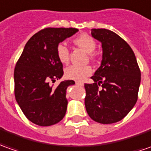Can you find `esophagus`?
I'll use <instances>...</instances> for the list:
<instances>
[{
  "mask_svg": "<svg viewBox=\"0 0 151 151\" xmlns=\"http://www.w3.org/2000/svg\"><path fill=\"white\" fill-rule=\"evenodd\" d=\"M76 86H84V84H83V83H81V82H78V81L76 82Z\"/></svg>",
  "mask_w": 151,
  "mask_h": 151,
  "instance_id": "esophagus-1",
  "label": "esophagus"
}]
</instances>
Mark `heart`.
<instances>
[{
	"instance_id": "b5f03b06",
	"label": "heart",
	"mask_w": 151,
	"mask_h": 151,
	"mask_svg": "<svg viewBox=\"0 0 151 151\" xmlns=\"http://www.w3.org/2000/svg\"><path fill=\"white\" fill-rule=\"evenodd\" d=\"M74 42L80 47L81 49L87 52H90L91 59H94L95 55L92 53L96 47V41L91 36L87 34H81L74 39ZM56 53L58 60L63 64H66L69 62V48L64 43H59L56 49ZM93 70L89 65H70L65 70V76L69 80H73L76 81H81L87 76H90Z\"/></svg>"
}]
</instances>
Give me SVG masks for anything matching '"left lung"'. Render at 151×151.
<instances>
[{"label":"left lung","mask_w":151,"mask_h":151,"mask_svg":"<svg viewBox=\"0 0 151 151\" xmlns=\"http://www.w3.org/2000/svg\"><path fill=\"white\" fill-rule=\"evenodd\" d=\"M91 35L102 42L103 60L91 77L94 83L85 84L86 111L93 121L114 123L136 104L141 70L134 52L119 35L106 29H92Z\"/></svg>","instance_id":"obj_1"}]
</instances>
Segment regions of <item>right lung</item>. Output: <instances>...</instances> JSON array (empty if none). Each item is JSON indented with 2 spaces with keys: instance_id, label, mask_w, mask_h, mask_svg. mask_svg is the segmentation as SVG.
<instances>
[{
  "instance_id": "1",
  "label": "right lung",
  "mask_w": 151,
  "mask_h": 151,
  "mask_svg": "<svg viewBox=\"0 0 151 151\" xmlns=\"http://www.w3.org/2000/svg\"><path fill=\"white\" fill-rule=\"evenodd\" d=\"M78 32L74 28H46L27 42L14 71V96L25 117L33 123L47 127L62 120L66 112L65 90L74 81L50 86L63 76L57 47Z\"/></svg>"
}]
</instances>
